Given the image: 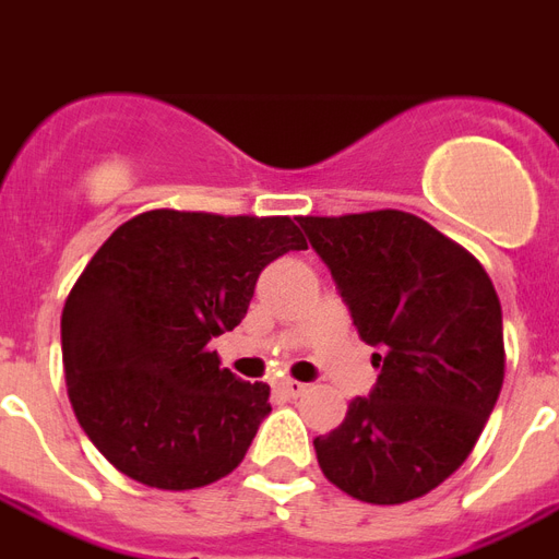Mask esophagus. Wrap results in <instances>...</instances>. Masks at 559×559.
Wrapping results in <instances>:
<instances>
[{
  "instance_id": "1",
  "label": "esophagus",
  "mask_w": 559,
  "mask_h": 559,
  "mask_svg": "<svg viewBox=\"0 0 559 559\" xmlns=\"http://www.w3.org/2000/svg\"><path fill=\"white\" fill-rule=\"evenodd\" d=\"M275 388H278L281 394H287V396H301L305 391H308V384L296 382V379H278V382H275Z\"/></svg>"
}]
</instances>
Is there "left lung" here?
Here are the masks:
<instances>
[{
  "label": "left lung",
  "instance_id": "left-lung-1",
  "mask_svg": "<svg viewBox=\"0 0 559 559\" xmlns=\"http://www.w3.org/2000/svg\"><path fill=\"white\" fill-rule=\"evenodd\" d=\"M364 343L373 391L313 438L325 477L367 503H406L468 459L503 384V320L486 269L400 210L299 218Z\"/></svg>",
  "mask_w": 559,
  "mask_h": 559
}]
</instances>
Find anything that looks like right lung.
Masks as SVG:
<instances>
[{
    "label": "right lung",
    "instance_id": "right-lung-1",
    "mask_svg": "<svg viewBox=\"0 0 559 559\" xmlns=\"http://www.w3.org/2000/svg\"><path fill=\"white\" fill-rule=\"evenodd\" d=\"M301 248L287 216L177 210L103 242L64 301L61 358L80 427L121 474L183 491L242 462L269 384L242 382L210 343L242 322L260 272Z\"/></svg>",
    "mask_w": 559,
    "mask_h": 559
}]
</instances>
